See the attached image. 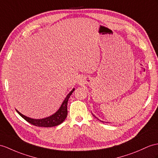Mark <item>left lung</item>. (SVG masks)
<instances>
[{
	"instance_id": "obj_1",
	"label": "left lung",
	"mask_w": 158,
	"mask_h": 158,
	"mask_svg": "<svg viewBox=\"0 0 158 158\" xmlns=\"http://www.w3.org/2000/svg\"><path fill=\"white\" fill-rule=\"evenodd\" d=\"M92 115H93V116H94V117H95V118H97V119H98V120H99V121H101V122H103V121H101V120H100V119H98V118H97V117H95V116H94V114H92ZM103 123H104V122H103Z\"/></svg>"
}]
</instances>
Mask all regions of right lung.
Returning a JSON list of instances; mask_svg holds the SVG:
<instances>
[{"mask_svg": "<svg viewBox=\"0 0 158 158\" xmlns=\"http://www.w3.org/2000/svg\"><path fill=\"white\" fill-rule=\"evenodd\" d=\"M74 90L75 88H74L70 92H69V93L67 94L66 97L65 98L62 104L61 105L60 109L57 110L54 114H52L51 116L49 117H45L44 118H40V119L32 118L21 114L17 109H16V111L21 117H22L25 119V121H27L28 123H29L32 124L35 126L44 127H52L59 125L61 123H63L64 121V120L66 119L67 117L68 101L69 98H70L71 94H72V92L74 91Z\"/></svg>", "mask_w": 158, "mask_h": 158, "instance_id": "obj_1", "label": "right lung"}]
</instances>
